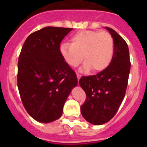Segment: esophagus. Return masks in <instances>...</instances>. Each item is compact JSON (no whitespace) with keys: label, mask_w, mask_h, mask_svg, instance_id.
I'll return each instance as SVG.
<instances>
[{"label":"esophagus","mask_w":147,"mask_h":147,"mask_svg":"<svg viewBox=\"0 0 147 147\" xmlns=\"http://www.w3.org/2000/svg\"><path fill=\"white\" fill-rule=\"evenodd\" d=\"M76 76H77V80H78V81H79L80 78H81L82 76L80 74H76Z\"/></svg>","instance_id":"obj_1"}]
</instances>
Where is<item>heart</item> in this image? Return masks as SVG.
Instances as JSON below:
<instances>
[{
    "label": "heart",
    "instance_id": "heart-1",
    "mask_svg": "<svg viewBox=\"0 0 147 147\" xmlns=\"http://www.w3.org/2000/svg\"><path fill=\"white\" fill-rule=\"evenodd\" d=\"M71 44L60 45V54L67 65L76 67L83 60L81 70L101 72L110 65L114 52L113 39L107 32L80 31L71 37Z\"/></svg>",
    "mask_w": 147,
    "mask_h": 147
}]
</instances>
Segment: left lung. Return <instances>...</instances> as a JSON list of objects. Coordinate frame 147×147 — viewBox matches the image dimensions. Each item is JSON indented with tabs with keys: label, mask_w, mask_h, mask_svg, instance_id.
I'll return each instance as SVG.
<instances>
[{
	"label": "left lung",
	"mask_w": 147,
	"mask_h": 147,
	"mask_svg": "<svg viewBox=\"0 0 147 147\" xmlns=\"http://www.w3.org/2000/svg\"><path fill=\"white\" fill-rule=\"evenodd\" d=\"M105 28L113 39L114 52L110 65L96 75L82 76L80 86L87 95L81 106L84 119L94 125L108 122L117 113L124 98L130 71L128 45L117 32Z\"/></svg>",
	"instance_id": "obj_1"
}]
</instances>
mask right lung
Here are the masks:
<instances>
[{"label": "right lung", "instance_id": "right-lung-1", "mask_svg": "<svg viewBox=\"0 0 147 147\" xmlns=\"http://www.w3.org/2000/svg\"><path fill=\"white\" fill-rule=\"evenodd\" d=\"M73 28L48 26L27 37L18 59V86L23 105L34 120L50 123L62 116L75 72L63 59L60 43Z\"/></svg>", "mask_w": 147, "mask_h": 147}]
</instances>
